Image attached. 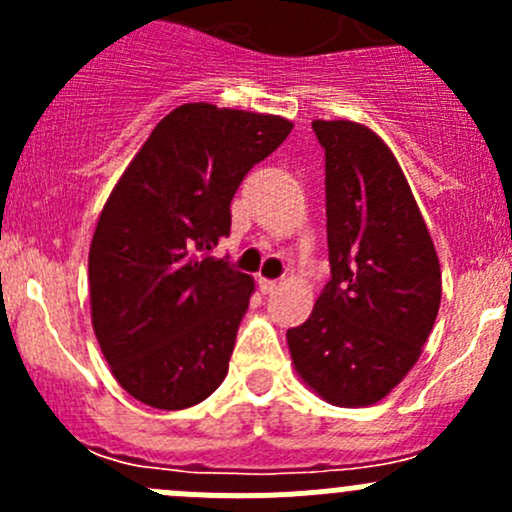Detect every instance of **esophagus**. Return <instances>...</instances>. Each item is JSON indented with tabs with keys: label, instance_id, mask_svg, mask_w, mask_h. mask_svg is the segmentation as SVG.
I'll list each match as a JSON object with an SVG mask.
<instances>
[{
	"label": "esophagus",
	"instance_id": "34e87169",
	"mask_svg": "<svg viewBox=\"0 0 512 512\" xmlns=\"http://www.w3.org/2000/svg\"><path fill=\"white\" fill-rule=\"evenodd\" d=\"M282 287V282L280 280H265V277H262L260 280V289L265 294H272V292H277V289Z\"/></svg>",
	"mask_w": 512,
	"mask_h": 512
}]
</instances>
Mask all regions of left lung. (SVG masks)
I'll list each match as a JSON object with an SVG mask.
<instances>
[{"label": "left lung", "instance_id": "left-lung-1", "mask_svg": "<svg viewBox=\"0 0 512 512\" xmlns=\"http://www.w3.org/2000/svg\"><path fill=\"white\" fill-rule=\"evenodd\" d=\"M327 170L332 280L287 329L299 379L334 406H371L421 356L441 304V265L401 165L371 128L314 121Z\"/></svg>", "mask_w": 512, "mask_h": 512}]
</instances>
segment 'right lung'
I'll list each match as a JSON object with an SVG mask.
<instances>
[{"label":"right lung","instance_id":"obj_1","mask_svg":"<svg viewBox=\"0 0 512 512\" xmlns=\"http://www.w3.org/2000/svg\"><path fill=\"white\" fill-rule=\"evenodd\" d=\"M289 131L282 116L183 103L108 195L89 250L91 322L141 404L180 411L223 384L255 282L210 252L247 170Z\"/></svg>","mask_w":512,"mask_h":512}]
</instances>
